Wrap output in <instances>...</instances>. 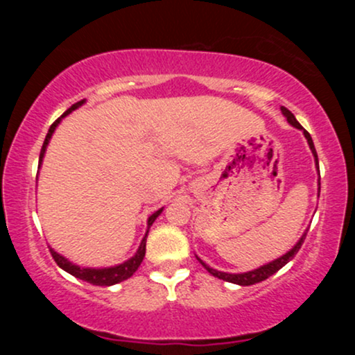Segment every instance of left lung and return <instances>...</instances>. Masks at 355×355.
I'll list each match as a JSON object with an SVG mask.
<instances>
[{"label":"left lung","mask_w":355,"mask_h":355,"mask_svg":"<svg viewBox=\"0 0 355 355\" xmlns=\"http://www.w3.org/2000/svg\"><path fill=\"white\" fill-rule=\"evenodd\" d=\"M280 110H282V115H284L285 118H287L288 123H291L292 126H295V128L302 130V132H304V137L307 138V144H309V146H311V152H312V155H313V158H315L317 170H319V160H317V152H315V146H313L312 137L309 135L307 130H304V128H302V125H300L299 121L295 120V116L292 115V113L288 112L287 108L282 107ZM319 191H320V173H319ZM305 235H307V230L304 232L302 237L299 239V242H297L295 245L292 247L291 250L287 252V254H284L282 257H279V259L272 260V262L266 263V266H260L259 268H254V270L242 272V274H229V272H220V270H215V268H211L210 266H207V263L203 262V260L198 259V257H197V259H198V262H200L202 266L205 267L207 270H209V274H211L214 277H218V279L225 280V282H232V284H237V285H254V284H259V282H262V280L268 279V277L274 275L277 270H280V268H282V267L285 266V263L291 262V260L294 259V257L297 255V252H299V248L302 247Z\"/></svg>","instance_id":"obj_1"}]
</instances>
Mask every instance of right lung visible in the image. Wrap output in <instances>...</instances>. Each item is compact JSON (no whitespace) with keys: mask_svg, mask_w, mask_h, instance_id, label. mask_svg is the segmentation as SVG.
Masks as SVG:
<instances>
[{"mask_svg":"<svg viewBox=\"0 0 355 355\" xmlns=\"http://www.w3.org/2000/svg\"><path fill=\"white\" fill-rule=\"evenodd\" d=\"M85 101H87V100H81V101H78V103L71 105V107L68 108L67 112H64L63 115H61L58 120H56L55 123L50 126V130H48V133H46V138H44V141H43L42 153H40V165H38V168H42L44 152H46V146H48V144H50V140H51L53 133H55L56 126L60 125V121L63 120L64 116L70 115V113L75 112L76 108H80L81 105L85 103ZM162 211H164V207H162L160 210L155 211V214L150 215L148 220H146V234H145V237L141 239L140 247H138V250L135 252V255L130 257V259L125 260L123 263H118V266H113V267H103V268L80 267V266H76V263L70 262V260H68L67 257H63L61 254H58V252H56V250H53V248H50L53 259H55V262L58 263V266L63 268L64 272H68V274H71L73 277H76V279H80V280H85V282H88V284L101 285V287H110V285H115V284L123 282V280L130 279V277L135 274V272L138 270V267H140V263L144 262L145 250H146V237H148V230H150V227L153 225V222H155V220H157L158 215L162 214Z\"/></svg>","mask_w":355,"mask_h":355,"instance_id":"right-lung-1","label":"right lung"}]
</instances>
